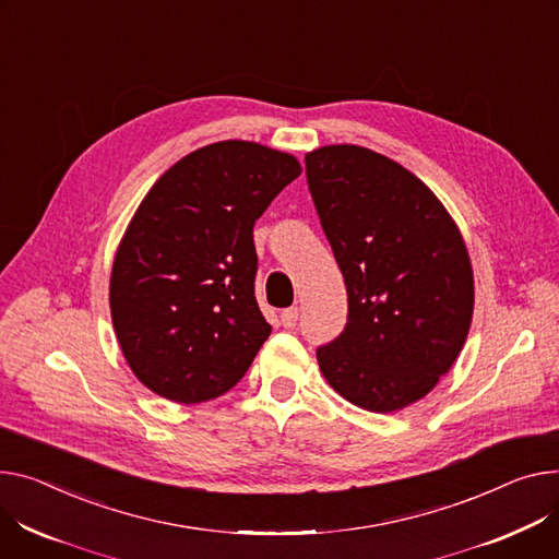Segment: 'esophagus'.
<instances>
[{
	"instance_id": "obj_1",
	"label": "esophagus",
	"mask_w": 559,
	"mask_h": 559,
	"mask_svg": "<svg viewBox=\"0 0 559 559\" xmlns=\"http://www.w3.org/2000/svg\"><path fill=\"white\" fill-rule=\"evenodd\" d=\"M299 317H301L299 308H287V310L281 312V323H283L285 328H294L296 323H299Z\"/></svg>"
}]
</instances>
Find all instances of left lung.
<instances>
[{
    "instance_id": "obj_1",
    "label": "left lung",
    "mask_w": 559,
    "mask_h": 559,
    "mask_svg": "<svg viewBox=\"0 0 559 559\" xmlns=\"http://www.w3.org/2000/svg\"><path fill=\"white\" fill-rule=\"evenodd\" d=\"M306 173L348 292V323L317 350L319 368L355 406L400 412L438 384L467 340L465 240L423 179L368 147H317Z\"/></svg>"
}]
</instances>
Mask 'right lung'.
I'll return each instance as SVG.
<instances>
[{
  "label": "right lung",
  "instance_id": "add662e5",
  "mask_svg": "<svg viewBox=\"0 0 559 559\" xmlns=\"http://www.w3.org/2000/svg\"><path fill=\"white\" fill-rule=\"evenodd\" d=\"M299 175L294 155L229 139L153 183L109 276L111 323L143 386L198 404L247 373L272 332L253 296V225Z\"/></svg>",
  "mask_w": 559,
  "mask_h": 559
}]
</instances>
